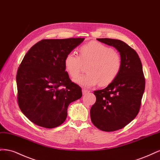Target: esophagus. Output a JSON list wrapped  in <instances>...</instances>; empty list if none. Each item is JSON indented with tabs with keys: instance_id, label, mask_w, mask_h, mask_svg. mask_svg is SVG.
I'll use <instances>...</instances> for the list:
<instances>
[{
	"instance_id": "esophagus-1",
	"label": "esophagus",
	"mask_w": 160,
	"mask_h": 160,
	"mask_svg": "<svg viewBox=\"0 0 160 160\" xmlns=\"http://www.w3.org/2000/svg\"><path fill=\"white\" fill-rule=\"evenodd\" d=\"M89 92H90V91L85 89H83V90H82V93H83V95H85V94H87V93H89Z\"/></svg>"
}]
</instances>
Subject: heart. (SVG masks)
<instances>
[{"mask_svg":"<svg viewBox=\"0 0 160 160\" xmlns=\"http://www.w3.org/2000/svg\"><path fill=\"white\" fill-rule=\"evenodd\" d=\"M79 57L74 52L67 54L64 65L69 75L75 78L79 74L82 64L88 63V73L79 76L75 82L84 88H91L100 83L107 85L113 82L122 69V58L111 47L102 43L92 41L82 45L79 49Z\"/></svg>","mask_w":160,"mask_h":160,"instance_id":"heart-1","label":"heart"}]
</instances>
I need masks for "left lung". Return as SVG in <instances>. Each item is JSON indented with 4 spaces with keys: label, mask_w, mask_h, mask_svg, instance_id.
Returning <instances> with one entry per match:
<instances>
[{
    "label": "left lung",
    "mask_w": 160,
    "mask_h": 160,
    "mask_svg": "<svg viewBox=\"0 0 160 160\" xmlns=\"http://www.w3.org/2000/svg\"><path fill=\"white\" fill-rule=\"evenodd\" d=\"M115 47L122 58L119 74L107 88L94 91L96 102L90 110L92 123L103 132L124 128L139 113L145 90V78L141 60L134 49L122 41L97 38Z\"/></svg>",
    "instance_id": "1"
}]
</instances>
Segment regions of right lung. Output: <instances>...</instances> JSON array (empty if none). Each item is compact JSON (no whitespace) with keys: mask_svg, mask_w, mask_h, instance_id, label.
Wrapping results in <instances>:
<instances>
[{"mask_svg":"<svg viewBox=\"0 0 160 160\" xmlns=\"http://www.w3.org/2000/svg\"><path fill=\"white\" fill-rule=\"evenodd\" d=\"M84 39H43L24 57L16 78L18 103L23 114L38 126L61 125L69 105L82 97L81 88L65 71L64 59Z\"/></svg>","mask_w":160,"mask_h":160,"instance_id":"obj_1","label":"right lung"}]
</instances>
